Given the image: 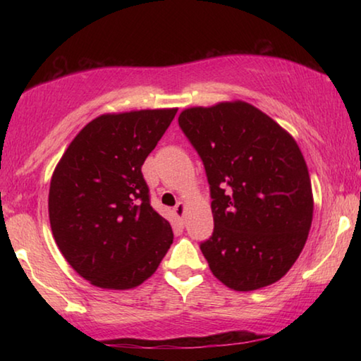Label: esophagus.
Masks as SVG:
<instances>
[{
  "mask_svg": "<svg viewBox=\"0 0 361 361\" xmlns=\"http://www.w3.org/2000/svg\"><path fill=\"white\" fill-rule=\"evenodd\" d=\"M173 213H175V216H176V218L181 219V218H183V215H185V204H183V202H178V204H176V205L173 207Z\"/></svg>",
  "mask_w": 361,
  "mask_h": 361,
  "instance_id": "obj_1",
  "label": "esophagus"
}]
</instances>
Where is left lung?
Returning a JSON list of instances; mask_svg holds the SVG:
<instances>
[{
  "instance_id": "obj_1",
  "label": "left lung",
  "mask_w": 361,
  "mask_h": 361,
  "mask_svg": "<svg viewBox=\"0 0 361 361\" xmlns=\"http://www.w3.org/2000/svg\"><path fill=\"white\" fill-rule=\"evenodd\" d=\"M178 124L210 185L215 228L200 250L213 276L235 291L276 283L312 224V186L295 138L240 100L188 108Z\"/></svg>"
}]
</instances>
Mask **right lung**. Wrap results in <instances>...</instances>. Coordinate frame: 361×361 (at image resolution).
Masks as SVG:
<instances>
[{
	"label": "right lung",
	"mask_w": 361,
	"mask_h": 361,
	"mask_svg": "<svg viewBox=\"0 0 361 361\" xmlns=\"http://www.w3.org/2000/svg\"><path fill=\"white\" fill-rule=\"evenodd\" d=\"M176 108L102 114L66 148L49 189L54 239L79 276L108 290L149 279L173 242L142 166Z\"/></svg>",
	"instance_id": "obj_1"
}]
</instances>
